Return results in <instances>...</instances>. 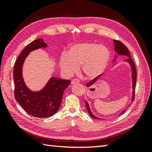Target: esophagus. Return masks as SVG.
<instances>
[{
	"label": "esophagus",
	"instance_id": "esophagus-1",
	"mask_svg": "<svg viewBox=\"0 0 152 152\" xmlns=\"http://www.w3.org/2000/svg\"><path fill=\"white\" fill-rule=\"evenodd\" d=\"M79 80H77V79H73L72 81H71V84L72 85H74V84H78L79 83Z\"/></svg>",
	"mask_w": 152,
	"mask_h": 152
}]
</instances>
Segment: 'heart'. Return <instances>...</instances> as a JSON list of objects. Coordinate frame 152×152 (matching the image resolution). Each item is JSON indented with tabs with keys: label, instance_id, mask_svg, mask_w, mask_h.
Here are the masks:
<instances>
[{
	"label": "heart",
	"instance_id": "b5f03b06",
	"mask_svg": "<svg viewBox=\"0 0 152 152\" xmlns=\"http://www.w3.org/2000/svg\"><path fill=\"white\" fill-rule=\"evenodd\" d=\"M110 58L109 51L104 46L84 42L74 44L66 54H63L59 65L67 76L72 75L81 68L87 78L94 79L104 72Z\"/></svg>",
	"mask_w": 152,
	"mask_h": 152
}]
</instances>
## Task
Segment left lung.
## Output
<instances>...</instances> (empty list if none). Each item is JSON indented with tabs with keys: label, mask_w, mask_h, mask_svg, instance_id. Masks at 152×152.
<instances>
[{
	"label": "left lung",
	"mask_w": 152,
	"mask_h": 152,
	"mask_svg": "<svg viewBox=\"0 0 152 152\" xmlns=\"http://www.w3.org/2000/svg\"><path fill=\"white\" fill-rule=\"evenodd\" d=\"M114 50L115 52H117V53L119 56H126L129 57V59H126L125 61L126 62L129 63V64H130L131 66V69L132 70V83H133V94H132V98H131V101L133 102L134 99V92H135V86H136V80H137V71H136V68H135L134 66V64L133 63V60L131 59V55L129 51L127 48L126 47L125 45L123 44L122 42H121L119 40H114ZM115 60V59H114ZM99 78V76L97 77V78H96L95 79L92 80L91 82H89L88 83V84H87V86L88 87H90L91 86H93L94 83L96 82V80ZM86 108L87 110H88V111L89 112V115L91 116V118H94V119H100L98 118L97 117H96L95 115H93V114L92 113L91 109L89 108V106L88 102L86 101ZM125 110H123L122 112L120 114H124L125 112Z\"/></svg>",
	"instance_id": "8db88e82"
}]
</instances>
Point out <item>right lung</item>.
<instances>
[{
    "instance_id": "add662e5",
    "label": "right lung",
    "mask_w": 152,
    "mask_h": 152,
    "mask_svg": "<svg viewBox=\"0 0 152 152\" xmlns=\"http://www.w3.org/2000/svg\"><path fill=\"white\" fill-rule=\"evenodd\" d=\"M46 47L47 44L41 38L27 45L18 56L13 72L15 100L28 114L39 118L50 117L56 114L61 106L63 92L70 83V80L51 77L40 91H33L27 88L22 74L25 59L31 51Z\"/></svg>"
}]
</instances>
